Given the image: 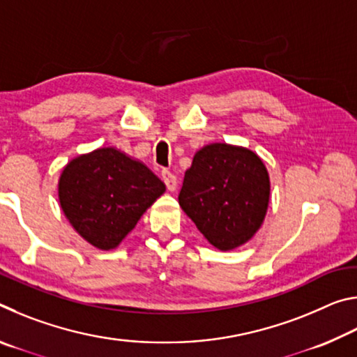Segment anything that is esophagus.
<instances>
[{
  "label": "esophagus",
  "instance_id": "1",
  "mask_svg": "<svg viewBox=\"0 0 357 357\" xmlns=\"http://www.w3.org/2000/svg\"><path fill=\"white\" fill-rule=\"evenodd\" d=\"M162 181H164L168 190L176 189V176L170 170H162Z\"/></svg>",
  "mask_w": 357,
  "mask_h": 357
}]
</instances>
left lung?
Masks as SVG:
<instances>
[{"label": "left lung", "instance_id": "obj_1", "mask_svg": "<svg viewBox=\"0 0 357 357\" xmlns=\"http://www.w3.org/2000/svg\"><path fill=\"white\" fill-rule=\"evenodd\" d=\"M269 203V176L245 148L214 143L198 151L185 172L179 204L211 244L231 250L261 225Z\"/></svg>", "mask_w": 357, "mask_h": 357}]
</instances>
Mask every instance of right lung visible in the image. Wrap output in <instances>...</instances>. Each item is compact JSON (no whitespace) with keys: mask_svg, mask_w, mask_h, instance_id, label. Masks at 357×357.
Masks as SVG:
<instances>
[{"mask_svg":"<svg viewBox=\"0 0 357 357\" xmlns=\"http://www.w3.org/2000/svg\"><path fill=\"white\" fill-rule=\"evenodd\" d=\"M58 190L64 214L80 236L110 250L134 229L165 185L142 162L102 148L69 162Z\"/></svg>","mask_w":357,"mask_h":357,"instance_id":"1","label":"right lung"}]
</instances>
